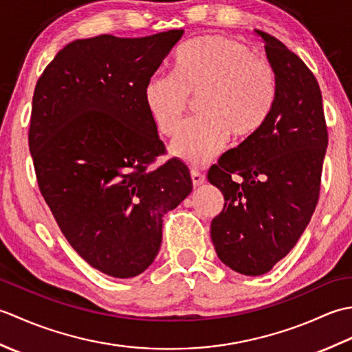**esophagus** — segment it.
Here are the masks:
<instances>
[{
	"label": "esophagus",
	"instance_id": "esophagus-1",
	"mask_svg": "<svg viewBox=\"0 0 352 352\" xmlns=\"http://www.w3.org/2000/svg\"><path fill=\"white\" fill-rule=\"evenodd\" d=\"M190 177H192V183H193V186H195V188H198V186L203 184L204 180H206V177L197 169L190 170Z\"/></svg>",
	"mask_w": 352,
	"mask_h": 352
}]
</instances>
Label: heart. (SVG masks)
Instances as JSON below:
<instances>
[{"label": "heart", "instance_id": "heart-1", "mask_svg": "<svg viewBox=\"0 0 352 352\" xmlns=\"http://www.w3.org/2000/svg\"><path fill=\"white\" fill-rule=\"evenodd\" d=\"M190 96H198L199 119L183 126L172 153L201 164L219 154L230 138L243 142L263 129L278 96V78L272 63L243 42L201 36L178 48L170 74H154L144 87L145 107L163 136L177 133Z\"/></svg>", "mask_w": 352, "mask_h": 352}]
</instances>
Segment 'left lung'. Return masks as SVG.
Here are the masks:
<instances>
[{"label":"left lung","instance_id":"obj_1","mask_svg":"<svg viewBox=\"0 0 352 352\" xmlns=\"http://www.w3.org/2000/svg\"><path fill=\"white\" fill-rule=\"evenodd\" d=\"M257 33L278 78L274 111L256 136L230 149L207 174L226 199L210 227L216 254L252 276L271 271L309 226L328 145L316 77L276 37Z\"/></svg>","mask_w":352,"mask_h":352}]
</instances>
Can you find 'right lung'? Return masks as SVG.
<instances>
[{"label": "right lung", "mask_w": 352, "mask_h": 352, "mask_svg": "<svg viewBox=\"0 0 352 352\" xmlns=\"http://www.w3.org/2000/svg\"><path fill=\"white\" fill-rule=\"evenodd\" d=\"M183 30L101 34L57 52L37 80L28 146L39 190L78 256L115 278L136 276L162 243V218L192 192L144 102V87Z\"/></svg>", "instance_id": "1"}]
</instances>
